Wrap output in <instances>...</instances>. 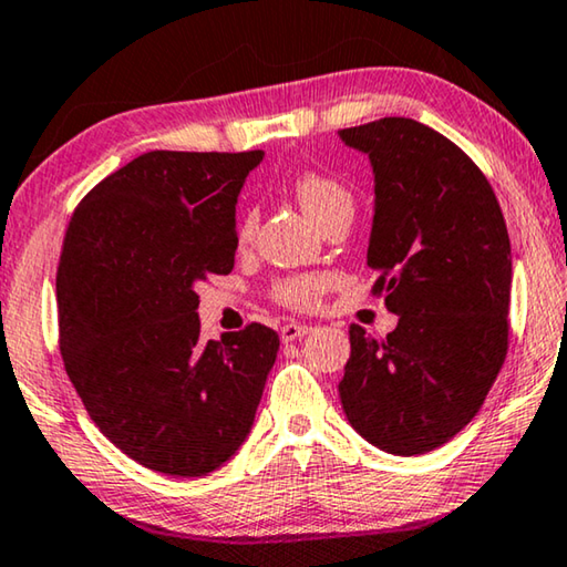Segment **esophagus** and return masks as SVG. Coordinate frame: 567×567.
I'll list each match as a JSON object with an SVG mask.
<instances>
[{"mask_svg":"<svg viewBox=\"0 0 567 567\" xmlns=\"http://www.w3.org/2000/svg\"><path fill=\"white\" fill-rule=\"evenodd\" d=\"M311 332L309 324H284L281 327V342H293V339H301Z\"/></svg>","mask_w":567,"mask_h":567,"instance_id":"1","label":"esophagus"}]
</instances>
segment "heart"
Returning <instances> with one entry per match:
<instances>
[{"mask_svg": "<svg viewBox=\"0 0 567 567\" xmlns=\"http://www.w3.org/2000/svg\"><path fill=\"white\" fill-rule=\"evenodd\" d=\"M293 193L299 197V203L303 210H307V215L317 223L329 210H334V207L352 203L350 193H347L339 182L319 172H301L299 177L293 179ZM254 225L256 213H246L240 223V238H248ZM324 278L319 276H293L276 286V299L291 309H311L319 303L321 293H324Z\"/></svg>", "mask_w": 567, "mask_h": 567, "instance_id": "obj_1", "label": "heart"}]
</instances>
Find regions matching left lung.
Segmentation results:
<instances>
[{
  "label": "left lung",
  "mask_w": 567,
  "mask_h": 567,
  "mask_svg": "<svg viewBox=\"0 0 567 567\" xmlns=\"http://www.w3.org/2000/svg\"><path fill=\"white\" fill-rule=\"evenodd\" d=\"M339 138L370 159L368 266L398 313L385 339L350 327L339 398L364 441L421 456L472 421L507 357V225L482 169L431 126L390 116Z\"/></svg>",
  "instance_id": "obj_1"
}]
</instances>
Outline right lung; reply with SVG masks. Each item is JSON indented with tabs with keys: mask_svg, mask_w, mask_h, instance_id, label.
<instances>
[{
	"mask_svg": "<svg viewBox=\"0 0 567 567\" xmlns=\"http://www.w3.org/2000/svg\"><path fill=\"white\" fill-rule=\"evenodd\" d=\"M264 152H146L75 207L58 264L60 354L101 433L169 476L220 468L254 429L278 334L199 337L197 284L233 271L235 205Z\"/></svg>",
	"mask_w": 567,
	"mask_h": 567,
	"instance_id": "obj_1",
	"label": "right lung"
}]
</instances>
